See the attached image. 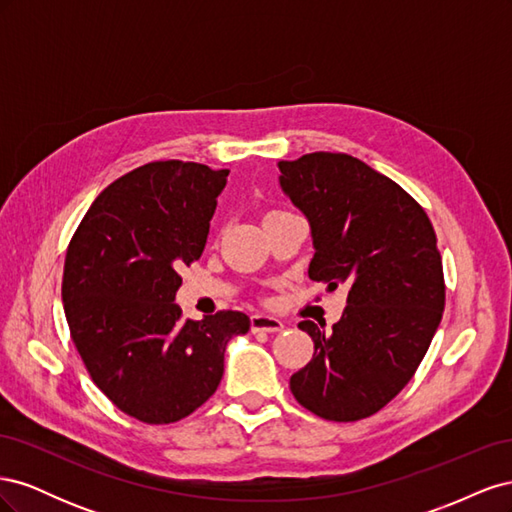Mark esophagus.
<instances>
[{
	"label": "esophagus",
	"mask_w": 512,
	"mask_h": 512,
	"mask_svg": "<svg viewBox=\"0 0 512 512\" xmlns=\"http://www.w3.org/2000/svg\"><path fill=\"white\" fill-rule=\"evenodd\" d=\"M284 329V322L269 314H254L252 316V331L254 333H280Z\"/></svg>",
	"instance_id": "obj_1"
}]
</instances>
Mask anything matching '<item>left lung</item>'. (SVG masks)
<instances>
[{
  "label": "left lung",
  "instance_id": "1",
  "mask_svg": "<svg viewBox=\"0 0 512 512\" xmlns=\"http://www.w3.org/2000/svg\"><path fill=\"white\" fill-rule=\"evenodd\" d=\"M280 188L309 224V280L348 286L331 331L303 320L314 356L290 378L303 408L327 421H359L404 389L444 312L442 258L423 207L346 153L280 160Z\"/></svg>",
  "mask_w": 512,
  "mask_h": 512
}]
</instances>
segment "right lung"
I'll use <instances>...</instances> for the list:
<instances>
[{"instance_id":"obj_1","label":"right lung","mask_w":512,"mask_h":512,"mask_svg":"<svg viewBox=\"0 0 512 512\" xmlns=\"http://www.w3.org/2000/svg\"><path fill=\"white\" fill-rule=\"evenodd\" d=\"M230 170L151 162L98 194L68 245L61 301L98 389L143 423L181 421L215 393L243 312L181 320L179 269L205 250Z\"/></svg>"}]
</instances>
